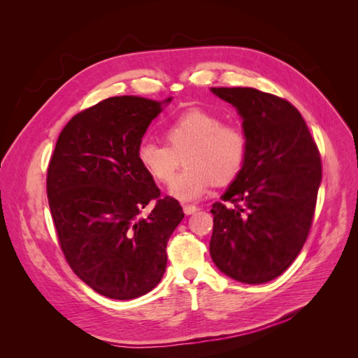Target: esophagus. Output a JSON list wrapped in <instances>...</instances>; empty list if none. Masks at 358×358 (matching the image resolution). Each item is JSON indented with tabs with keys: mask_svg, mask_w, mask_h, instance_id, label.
Listing matches in <instances>:
<instances>
[{
	"mask_svg": "<svg viewBox=\"0 0 358 358\" xmlns=\"http://www.w3.org/2000/svg\"><path fill=\"white\" fill-rule=\"evenodd\" d=\"M199 208L197 206H192V204H183V212H185L187 215H191L194 212H197Z\"/></svg>",
	"mask_w": 358,
	"mask_h": 358,
	"instance_id": "1",
	"label": "esophagus"
}]
</instances>
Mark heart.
I'll return each mask as SVG.
<instances>
[{"label":"heart","mask_w":358,"mask_h":358,"mask_svg":"<svg viewBox=\"0 0 358 358\" xmlns=\"http://www.w3.org/2000/svg\"><path fill=\"white\" fill-rule=\"evenodd\" d=\"M166 143L143 140L137 161L158 183H170L182 158L187 169L175 179L170 194L180 200H196L212 185L222 187L239 175L248 152L241 127L225 124L212 112L189 109L164 128Z\"/></svg>","instance_id":"1"}]
</instances>
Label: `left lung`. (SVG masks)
I'll list each match as a JSON object with an SVG mask.
<instances>
[{"label": "left lung", "mask_w": 358, "mask_h": 358, "mask_svg": "<svg viewBox=\"0 0 358 358\" xmlns=\"http://www.w3.org/2000/svg\"><path fill=\"white\" fill-rule=\"evenodd\" d=\"M243 117L248 152L234 182L212 206L210 257L243 284L268 282L305 245L322 175L321 155L300 112L254 88H212Z\"/></svg>", "instance_id": "obj_1"}]
</instances>
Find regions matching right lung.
<instances>
[{
    "mask_svg": "<svg viewBox=\"0 0 358 358\" xmlns=\"http://www.w3.org/2000/svg\"><path fill=\"white\" fill-rule=\"evenodd\" d=\"M159 112V103L142 96H110L74 115L50 157L46 189L61 251L86 285L109 299H136L158 285L167 242L185 216L137 161Z\"/></svg>",
    "mask_w": 358,
    "mask_h": 358,
    "instance_id": "add662e5",
    "label": "right lung"
}]
</instances>
